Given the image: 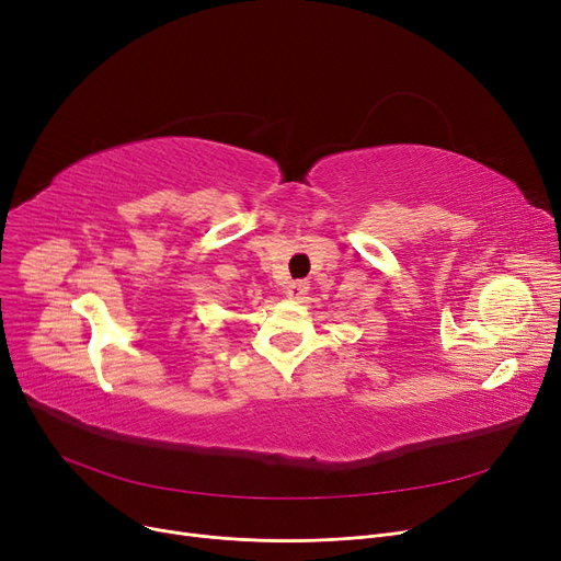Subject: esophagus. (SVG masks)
<instances>
[{
	"label": "esophagus",
	"mask_w": 561,
	"mask_h": 561,
	"mask_svg": "<svg viewBox=\"0 0 561 561\" xmlns=\"http://www.w3.org/2000/svg\"><path fill=\"white\" fill-rule=\"evenodd\" d=\"M309 293V282L307 279H293V282H288V286H286V296L290 298V300H302L305 296Z\"/></svg>",
	"instance_id": "1"
}]
</instances>
